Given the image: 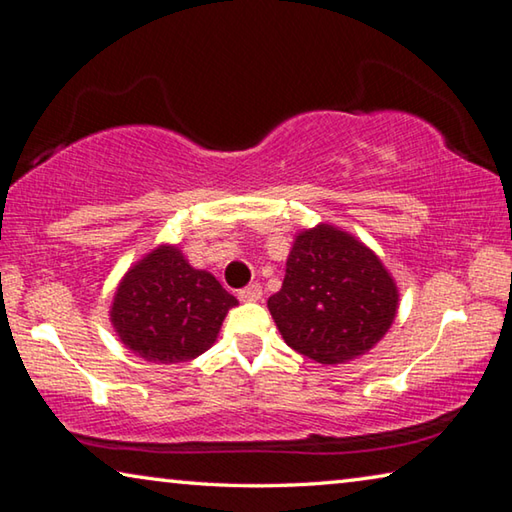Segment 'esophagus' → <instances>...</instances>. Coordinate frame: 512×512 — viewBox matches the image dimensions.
Wrapping results in <instances>:
<instances>
[{
	"label": "esophagus",
	"instance_id": "34e87169",
	"mask_svg": "<svg viewBox=\"0 0 512 512\" xmlns=\"http://www.w3.org/2000/svg\"><path fill=\"white\" fill-rule=\"evenodd\" d=\"M262 296H264V291H262V287H259V285H250V287L239 291L241 303H257V300L262 298Z\"/></svg>",
	"mask_w": 512,
	"mask_h": 512
}]
</instances>
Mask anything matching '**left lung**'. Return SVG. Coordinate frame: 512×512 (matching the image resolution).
<instances>
[{
    "label": "left lung",
    "mask_w": 512,
    "mask_h": 512,
    "mask_svg": "<svg viewBox=\"0 0 512 512\" xmlns=\"http://www.w3.org/2000/svg\"><path fill=\"white\" fill-rule=\"evenodd\" d=\"M269 312L287 346L323 367L367 355L392 328L399 287L380 257L351 232L319 223L300 230Z\"/></svg>",
    "instance_id": "left-lung-1"
}]
</instances>
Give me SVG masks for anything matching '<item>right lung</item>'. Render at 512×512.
Here are the masks:
<instances>
[{
    "label": "right lung",
    "mask_w": 512,
    "mask_h": 512,
    "mask_svg": "<svg viewBox=\"0 0 512 512\" xmlns=\"http://www.w3.org/2000/svg\"><path fill=\"white\" fill-rule=\"evenodd\" d=\"M234 305L212 273L193 269L175 243H161L118 282L109 319L136 358L177 364L214 346Z\"/></svg>",
    "instance_id": "right-lung-1"
}]
</instances>
